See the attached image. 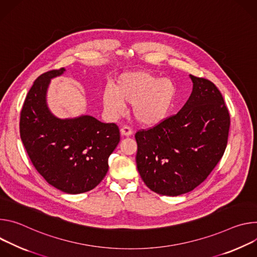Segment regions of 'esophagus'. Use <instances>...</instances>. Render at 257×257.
<instances>
[{"label": "esophagus", "instance_id": "34e87169", "mask_svg": "<svg viewBox=\"0 0 257 257\" xmlns=\"http://www.w3.org/2000/svg\"><path fill=\"white\" fill-rule=\"evenodd\" d=\"M120 134H121V136L122 137H130V136H132V134H133V130L131 128V127H128V126H122L121 128H120Z\"/></svg>", "mask_w": 257, "mask_h": 257}]
</instances>
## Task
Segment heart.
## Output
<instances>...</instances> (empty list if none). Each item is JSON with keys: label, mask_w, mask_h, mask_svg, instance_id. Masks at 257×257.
Returning a JSON list of instances; mask_svg holds the SVG:
<instances>
[{"label": "heart", "mask_w": 257, "mask_h": 257, "mask_svg": "<svg viewBox=\"0 0 257 257\" xmlns=\"http://www.w3.org/2000/svg\"><path fill=\"white\" fill-rule=\"evenodd\" d=\"M178 90L169 78H159L147 71L125 72L107 88L102 97L105 110L117 117L132 105L135 119L142 125L158 124L172 111Z\"/></svg>", "instance_id": "1"}]
</instances>
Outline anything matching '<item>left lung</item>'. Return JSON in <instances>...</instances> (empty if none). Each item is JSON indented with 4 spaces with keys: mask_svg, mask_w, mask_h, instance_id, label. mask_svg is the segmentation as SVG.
Instances as JSON below:
<instances>
[{
    "mask_svg": "<svg viewBox=\"0 0 257 257\" xmlns=\"http://www.w3.org/2000/svg\"><path fill=\"white\" fill-rule=\"evenodd\" d=\"M193 91L184 107L136 135L139 174L153 192L179 196L198 187L221 159L230 114L210 80L190 74Z\"/></svg>",
    "mask_w": 257,
    "mask_h": 257,
    "instance_id": "left-lung-1",
    "label": "left lung"
}]
</instances>
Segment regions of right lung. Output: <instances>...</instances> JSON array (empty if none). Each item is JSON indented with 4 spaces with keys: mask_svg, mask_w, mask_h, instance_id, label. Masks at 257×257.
I'll return each mask as SVG.
<instances>
[{
    "mask_svg": "<svg viewBox=\"0 0 257 257\" xmlns=\"http://www.w3.org/2000/svg\"><path fill=\"white\" fill-rule=\"evenodd\" d=\"M65 68L40 75L28 92L20 114V137L40 175L67 194L98 186L108 172V158L120 141L115 123L90 115L59 118L47 104L51 79Z\"/></svg>",
    "mask_w": 257,
    "mask_h": 257,
    "instance_id": "1",
    "label": "right lung"
}]
</instances>
